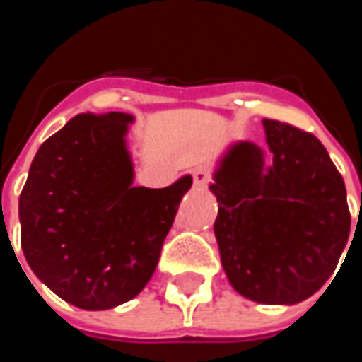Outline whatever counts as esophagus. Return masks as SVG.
Instances as JSON below:
<instances>
[{"label": "esophagus", "instance_id": "obj_1", "mask_svg": "<svg viewBox=\"0 0 362 362\" xmlns=\"http://www.w3.org/2000/svg\"><path fill=\"white\" fill-rule=\"evenodd\" d=\"M210 182V173L206 169H195L193 170V186L197 189H203V187L209 186Z\"/></svg>", "mask_w": 362, "mask_h": 362}]
</instances>
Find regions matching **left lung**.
<instances>
[{
	"mask_svg": "<svg viewBox=\"0 0 362 362\" xmlns=\"http://www.w3.org/2000/svg\"><path fill=\"white\" fill-rule=\"evenodd\" d=\"M263 127L269 150L237 141L216 165L209 186L218 199L214 235L235 291L291 306L332 276L351 216L325 146L289 124L263 120Z\"/></svg>",
	"mask_w": 362,
	"mask_h": 362,
	"instance_id": "1",
	"label": "left lung"
}]
</instances>
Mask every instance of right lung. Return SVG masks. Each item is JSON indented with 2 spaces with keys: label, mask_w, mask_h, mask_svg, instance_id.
Segmentation results:
<instances>
[{
  "label": "right lung",
  "mask_w": 362,
  "mask_h": 362,
  "mask_svg": "<svg viewBox=\"0 0 362 362\" xmlns=\"http://www.w3.org/2000/svg\"><path fill=\"white\" fill-rule=\"evenodd\" d=\"M127 112L78 115L42 142L20 193L22 252L65 303L109 310L135 298L158 267L192 176L133 186Z\"/></svg>",
  "instance_id": "1"
}]
</instances>
